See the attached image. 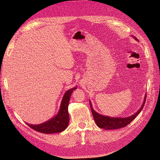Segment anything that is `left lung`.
<instances>
[{
  "mask_svg": "<svg viewBox=\"0 0 160 160\" xmlns=\"http://www.w3.org/2000/svg\"><path fill=\"white\" fill-rule=\"evenodd\" d=\"M135 39H137V38H135ZM146 97L147 95L145 96L144 102L142 106V108L139 109V110L138 111V112L135 113L132 116H130V117L125 118H109V117H106V116H103L102 115H100L93 110V109L92 108L91 103H90V107L91 109L92 115H93V117L94 118V120L97 125H98L99 128L105 129H117L122 128L127 126L128 124H129L135 118L137 117L138 115L140 113V111L143 109L145 103H146Z\"/></svg>",
  "mask_w": 160,
  "mask_h": 160,
  "instance_id": "8db88e82",
  "label": "left lung"
}]
</instances>
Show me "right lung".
Wrapping results in <instances>:
<instances>
[{
  "label": "right lung",
  "mask_w": 160,
  "mask_h": 160,
  "mask_svg": "<svg viewBox=\"0 0 160 160\" xmlns=\"http://www.w3.org/2000/svg\"><path fill=\"white\" fill-rule=\"evenodd\" d=\"M77 88H73L67 91L62 98L61 108L59 113L55 118L40 125H31L26 123L28 126L38 132L43 133H55L64 131L67 127L69 122L68 113V106L72 92Z\"/></svg>",
  "instance_id": "obj_1"
}]
</instances>
